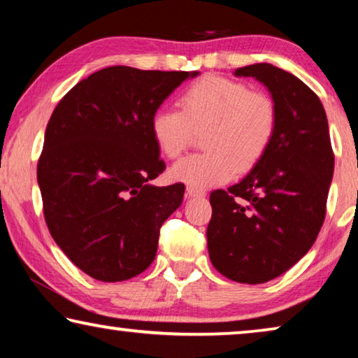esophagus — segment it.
I'll return each instance as SVG.
<instances>
[{
	"instance_id": "obj_1",
	"label": "esophagus",
	"mask_w": 358,
	"mask_h": 358,
	"mask_svg": "<svg viewBox=\"0 0 358 358\" xmlns=\"http://www.w3.org/2000/svg\"><path fill=\"white\" fill-rule=\"evenodd\" d=\"M186 196H188V197H201V196H206V191L196 188V186H186Z\"/></svg>"
}]
</instances>
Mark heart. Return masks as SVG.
<instances>
[{
	"mask_svg": "<svg viewBox=\"0 0 358 358\" xmlns=\"http://www.w3.org/2000/svg\"><path fill=\"white\" fill-rule=\"evenodd\" d=\"M181 110L161 108L151 117L154 143L167 159H177L202 133L204 152L181 159L170 177L191 186L227 183L248 173L268 152L276 135L278 112L266 93L246 83L207 76L185 90Z\"/></svg>",
	"mask_w": 358,
	"mask_h": 358,
	"instance_id": "heart-1",
	"label": "heart"
}]
</instances>
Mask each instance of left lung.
Instances as JSON below:
<instances>
[{
    "mask_svg": "<svg viewBox=\"0 0 358 358\" xmlns=\"http://www.w3.org/2000/svg\"><path fill=\"white\" fill-rule=\"evenodd\" d=\"M270 90L278 112L268 152L246 178L210 193L207 248L212 265L238 282L260 285L308 252L327 215L334 170L327 112L318 96L271 64L234 71Z\"/></svg>",
    "mask_w": 358,
    "mask_h": 358,
    "instance_id": "left-lung-1",
    "label": "left lung"
}]
</instances>
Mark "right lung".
<instances>
[{"mask_svg": "<svg viewBox=\"0 0 358 358\" xmlns=\"http://www.w3.org/2000/svg\"><path fill=\"white\" fill-rule=\"evenodd\" d=\"M197 72L112 66L78 82L52 110L36 165L52 239L80 270L115 282L140 275L185 185L152 186L165 170L151 133L164 99Z\"/></svg>", "mask_w": 358, "mask_h": 358, "instance_id": "obj_1", "label": "right lung"}]
</instances>
